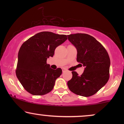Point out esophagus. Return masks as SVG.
Segmentation results:
<instances>
[{"instance_id": "esophagus-1", "label": "esophagus", "mask_w": 124, "mask_h": 124, "mask_svg": "<svg viewBox=\"0 0 124 124\" xmlns=\"http://www.w3.org/2000/svg\"><path fill=\"white\" fill-rule=\"evenodd\" d=\"M62 72H65L66 70H67V69H66L65 68H62Z\"/></svg>"}]
</instances>
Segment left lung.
Segmentation results:
<instances>
[{
  "label": "left lung",
  "mask_w": 124,
  "mask_h": 124,
  "mask_svg": "<svg viewBox=\"0 0 124 124\" xmlns=\"http://www.w3.org/2000/svg\"><path fill=\"white\" fill-rule=\"evenodd\" d=\"M68 40L77 49V61L85 67L81 76L72 72V78L67 82L74 94L88 97L94 95L108 82L110 59L104 47L94 37L87 34L68 35Z\"/></svg>",
  "instance_id": "8db88e82"
}]
</instances>
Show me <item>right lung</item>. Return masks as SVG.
<instances>
[{
  "instance_id": "add662e5",
  "label": "right lung",
  "mask_w": 124,
  "mask_h": 124,
  "mask_svg": "<svg viewBox=\"0 0 124 124\" xmlns=\"http://www.w3.org/2000/svg\"><path fill=\"white\" fill-rule=\"evenodd\" d=\"M67 39L66 35L42 31L22 45L18 54L16 73L28 92L34 95H43L53 89L62 70L51 68L47 59L53 57L55 48Z\"/></svg>"
}]
</instances>
